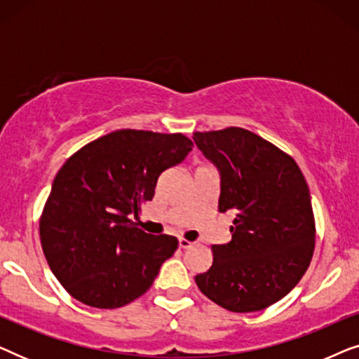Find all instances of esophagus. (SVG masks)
<instances>
[{
  "mask_svg": "<svg viewBox=\"0 0 359 359\" xmlns=\"http://www.w3.org/2000/svg\"><path fill=\"white\" fill-rule=\"evenodd\" d=\"M178 245H180V248L186 250V248H189L193 243H191L189 240H186V238H180V240H178Z\"/></svg>",
  "mask_w": 359,
  "mask_h": 359,
  "instance_id": "esophagus-1",
  "label": "esophagus"
}]
</instances>
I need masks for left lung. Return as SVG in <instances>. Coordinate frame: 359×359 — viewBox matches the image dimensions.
Wrapping results in <instances>:
<instances>
[{"label": "left lung", "mask_w": 359, "mask_h": 359, "mask_svg": "<svg viewBox=\"0 0 359 359\" xmlns=\"http://www.w3.org/2000/svg\"><path fill=\"white\" fill-rule=\"evenodd\" d=\"M219 171V212H232V240L212 245L214 263L196 276L204 296L232 312L263 311L283 299L312 259L311 193L291 156L253 132H194Z\"/></svg>", "instance_id": "8db88e82"}]
</instances>
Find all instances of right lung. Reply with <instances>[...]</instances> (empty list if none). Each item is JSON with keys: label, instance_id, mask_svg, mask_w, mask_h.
<instances>
[{"label": "right lung", "instance_id": "1", "mask_svg": "<svg viewBox=\"0 0 359 359\" xmlns=\"http://www.w3.org/2000/svg\"><path fill=\"white\" fill-rule=\"evenodd\" d=\"M191 147L181 134L122 129L65 161L43 208L41 242L52 273L76 301L116 309L149 291L178 240L145 233L130 215Z\"/></svg>", "mask_w": 359, "mask_h": 359}]
</instances>
